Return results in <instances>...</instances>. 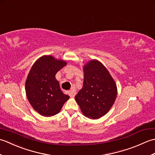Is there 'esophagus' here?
<instances>
[{"label":"esophagus","mask_w":155,"mask_h":155,"mask_svg":"<svg viewBox=\"0 0 155 155\" xmlns=\"http://www.w3.org/2000/svg\"><path fill=\"white\" fill-rule=\"evenodd\" d=\"M68 94L70 95V97H72V98H73V97H75V95H76V93H75V91H73V90H71V91H68Z\"/></svg>","instance_id":"esophagus-1"}]
</instances>
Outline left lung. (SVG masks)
<instances>
[{
  "label": "left lung",
  "instance_id": "obj_1",
  "mask_svg": "<svg viewBox=\"0 0 155 155\" xmlns=\"http://www.w3.org/2000/svg\"><path fill=\"white\" fill-rule=\"evenodd\" d=\"M83 72V87L75 100L85 117L98 119L113 107L117 95V84L107 68L96 59L85 64Z\"/></svg>",
  "mask_w": 155,
  "mask_h": 155
}]
</instances>
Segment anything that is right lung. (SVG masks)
Instances as JSON below:
<instances>
[{"instance_id":"obj_1","label":"right lung","mask_w":155,"mask_h":155,"mask_svg":"<svg viewBox=\"0 0 155 155\" xmlns=\"http://www.w3.org/2000/svg\"><path fill=\"white\" fill-rule=\"evenodd\" d=\"M64 60L44 55L32 66L25 82L27 97L34 109L44 117H52L61 111L70 97L62 93L55 75L67 65Z\"/></svg>"}]
</instances>
